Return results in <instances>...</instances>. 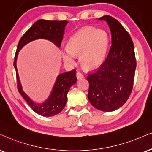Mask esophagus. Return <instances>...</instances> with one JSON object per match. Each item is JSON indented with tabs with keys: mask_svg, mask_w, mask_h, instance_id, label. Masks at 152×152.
<instances>
[{
	"mask_svg": "<svg viewBox=\"0 0 152 152\" xmlns=\"http://www.w3.org/2000/svg\"><path fill=\"white\" fill-rule=\"evenodd\" d=\"M76 77H77V80H80V79H82V78H83L84 76L81 72H77L76 73Z\"/></svg>",
	"mask_w": 152,
	"mask_h": 152,
	"instance_id": "esophagus-1",
	"label": "esophagus"
}]
</instances>
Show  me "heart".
Instances as JSON below:
<instances>
[{"instance_id": "b5f03b06", "label": "heart", "mask_w": 152, "mask_h": 152, "mask_svg": "<svg viewBox=\"0 0 152 152\" xmlns=\"http://www.w3.org/2000/svg\"><path fill=\"white\" fill-rule=\"evenodd\" d=\"M109 45L108 34L102 29L84 27L70 37L67 42V50L62 56L64 62L73 65L75 56L80 55L81 65L87 70H94L103 64Z\"/></svg>"}]
</instances>
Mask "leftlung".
Returning <instances> with one entry per match:
<instances>
[{
  "mask_svg": "<svg viewBox=\"0 0 152 152\" xmlns=\"http://www.w3.org/2000/svg\"><path fill=\"white\" fill-rule=\"evenodd\" d=\"M99 20L108 23L112 45L103 64L96 72L88 75V99L94 108L109 112L121 107L130 96L136 59L133 42L122 24L109 15Z\"/></svg>",
  "mask_w": 152,
  "mask_h": 152,
  "instance_id": "8db88e82",
  "label": "left lung"
}]
</instances>
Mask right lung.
I'll return each mask as SVG.
<instances>
[{"label":"right lung","instance_id":"1","mask_svg":"<svg viewBox=\"0 0 152 152\" xmlns=\"http://www.w3.org/2000/svg\"><path fill=\"white\" fill-rule=\"evenodd\" d=\"M68 23L67 21H49L39 20L26 31L18 43L17 51L15 56L14 67L16 71L18 91L34 111L39 115L50 117L62 111L67 102V94L70 88L76 83V70L62 73L58 75L56 81L48 98L42 104L33 102L24 93L18 75L16 62L18 53L26 44L39 39H44L50 41L57 47H60L65 33V27Z\"/></svg>","mask_w":152,"mask_h":152}]
</instances>
